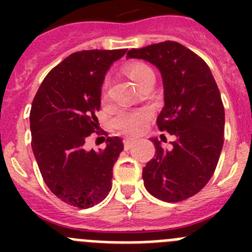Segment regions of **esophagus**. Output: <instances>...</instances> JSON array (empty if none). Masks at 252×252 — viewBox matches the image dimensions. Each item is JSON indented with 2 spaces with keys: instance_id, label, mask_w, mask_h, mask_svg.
Wrapping results in <instances>:
<instances>
[{
  "instance_id": "34e87169",
  "label": "esophagus",
  "mask_w": 252,
  "mask_h": 252,
  "mask_svg": "<svg viewBox=\"0 0 252 252\" xmlns=\"http://www.w3.org/2000/svg\"><path fill=\"white\" fill-rule=\"evenodd\" d=\"M133 144H135V140L133 139H125L124 140V146L126 150H127V149H130Z\"/></svg>"
}]
</instances>
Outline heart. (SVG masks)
<instances>
[{"label":"heart","instance_id":"b5f03b06","mask_svg":"<svg viewBox=\"0 0 252 252\" xmlns=\"http://www.w3.org/2000/svg\"><path fill=\"white\" fill-rule=\"evenodd\" d=\"M125 73L127 74L133 83L136 84L137 88H140L144 82H146L149 78L154 77V73L149 65L141 62H132L125 65ZM107 97L106 94V84L103 86L102 91V101H104ZM148 119V112L145 111H139V112H119L113 119V125L116 127L126 133H135L140 132L144 124Z\"/></svg>","mask_w":252,"mask_h":252}]
</instances>
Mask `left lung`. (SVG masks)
I'll list each match as a JSON object with an SVG mask.
<instances>
[{
  "label": "left lung",
  "instance_id": "left-lung-1",
  "mask_svg": "<svg viewBox=\"0 0 252 252\" xmlns=\"http://www.w3.org/2000/svg\"><path fill=\"white\" fill-rule=\"evenodd\" d=\"M126 58L146 60L160 70L164 107L157 124L175 137L170 150L151 139L157 153L142 169L144 184L160 201H184L208 183L221 155L224 108L220 90L206 62L175 41L131 49Z\"/></svg>",
  "mask_w": 252,
  "mask_h": 252
}]
</instances>
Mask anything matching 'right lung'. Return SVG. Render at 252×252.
<instances>
[{
	"label": "right lung",
	"instance_id": "add662e5",
	"mask_svg": "<svg viewBox=\"0 0 252 252\" xmlns=\"http://www.w3.org/2000/svg\"><path fill=\"white\" fill-rule=\"evenodd\" d=\"M126 49L73 53L53 68L30 111L31 148L51 192L78 208L98 204L112 188V168L124 150L120 137H107L103 150H86L98 124L104 75Z\"/></svg>",
	"mask_w": 252,
	"mask_h": 252
}]
</instances>
